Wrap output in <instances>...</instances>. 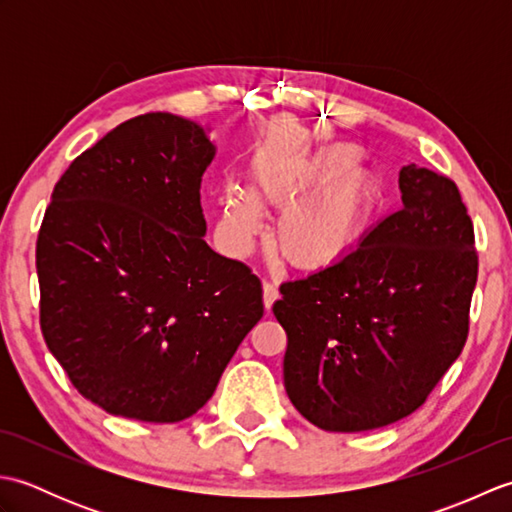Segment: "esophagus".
Returning <instances> with one entry per match:
<instances>
[{"label":"esophagus","mask_w":512,"mask_h":512,"mask_svg":"<svg viewBox=\"0 0 512 512\" xmlns=\"http://www.w3.org/2000/svg\"><path fill=\"white\" fill-rule=\"evenodd\" d=\"M279 299V290L273 281H264V306L266 310L273 308V303Z\"/></svg>","instance_id":"34e87169"}]
</instances>
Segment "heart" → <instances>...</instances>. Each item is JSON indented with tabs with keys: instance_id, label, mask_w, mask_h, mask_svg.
<instances>
[{
	"instance_id": "1",
	"label": "heart",
	"mask_w": 512,
	"mask_h": 512,
	"mask_svg": "<svg viewBox=\"0 0 512 512\" xmlns=\"http://www.w3.org/2000/svg\"><path fill=\"white\" fill-rule=\"evenodd\" d=\"M358 160L361 151L343 145L314 160L262 173L259 189L266 198L290 206L273 228L277 253L290 266L323 270L352 253L374 209L372 182L361 169H352ZM224 228L235 246L250 242L259 228V204L253 195H226Z\"/></svg>"
}]
</instances>
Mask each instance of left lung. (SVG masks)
<instances>
[{
	"label": "left lung",
	"instance_id": "left-lung-1",
	"mask_svg": "<svg viewBox=\"0 0 512 512\" xmlns=\"http://www.w3.org/2000/svg\"><path fill=\"white\" fill-rule=\"evenodd\" d=\"M402 206L339 264L281 284L284 385L303 418L356 433L407 418L469 336L473 222L455 182L400 169Z\"/></svg>",
	"mask_w": 512,
	"mask_h": 512
}]
</instances>
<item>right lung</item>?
Segmentation results:
<instances>
[{"instance_id": "1", "label": "right lung", "mask_w": 512, "mask_h": 512, "mask_svg": "<svg viewBox=\"0 0 512 512\" xmlns=\"http://www.w3.org/2000/svg\"><path fill=\"white\" fill-rule=\"evenodd\" d=\"M213 156L202 127L151 112L54 184L37 237L41 332L76 391L114 416H193L264 317L262 281L202 237Z\"/></svg>"}]
</instances>
